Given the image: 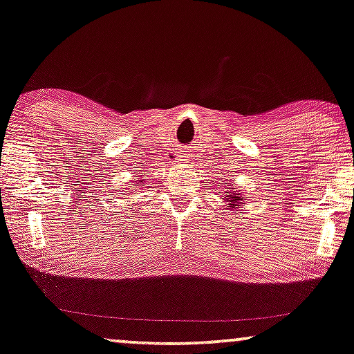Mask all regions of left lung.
<instances>
[{"mask_svg":"<svg viewBox=\"0 0 354 354\" xmlns=\"http://www.w3.org/2000/svg\"><path fill=\"white\" fill-rule=\"evenodd\" d=\"M226 186H231V187H227V189H231V191H226V194H223V202H226L229 208H241L243 203V196L239 191H236V187H234L236 184L226 183Z\"/></svg>","mask_w":354,"mask_h":354,"instance_id":"left-lung-1","label":"left lung"}]
</instances>
